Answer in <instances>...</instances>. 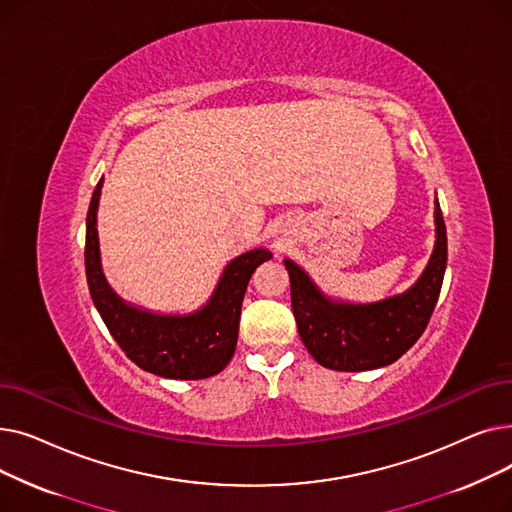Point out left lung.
<instances>
[{
    "label": "left lung",
    "instance_id": "1",
    "mask_svg": "<svg viewBox=\"0 0 512 512\" xmlns=\"http://www.w3.org/2000/svg\"><path fill=\"white\" fill-rule=\"evenodd\" d=\"M436 247L421 278L398 297L371 305L334 303L321 294L297 263L284 261L290 303L311 357L336 371H367L394 363L419 340L434 313L446 272L448 240L436 199Z\"/></svg>",
    "mask_w": 512,
    "mask_h": 512
}]
</instances>
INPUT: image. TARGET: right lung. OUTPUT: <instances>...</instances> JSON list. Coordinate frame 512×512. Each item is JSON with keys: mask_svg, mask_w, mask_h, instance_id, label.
Masks as SVG:
<instances>
[{"mask_svg": "<svg viewBox=\"0 0 512 512\" xmlns=\"http://www.w3.org/2000/svg\"><path fill=\"white\" fill-rule=\"evenodd\" d=\"M97 182L87 211L85 270L91 299L126 357L141 369L170 380H203L220 373L232 359L238 340L240 307L257 267L272 253L255 249L228 263L209 303L193 315H155L122 303L107 286L97 245Z\"/></svg>", "mask_w": 512, "mask_h": 512, "instance_id": "right-lung-1", "label": "right lung"}]
</instances>
